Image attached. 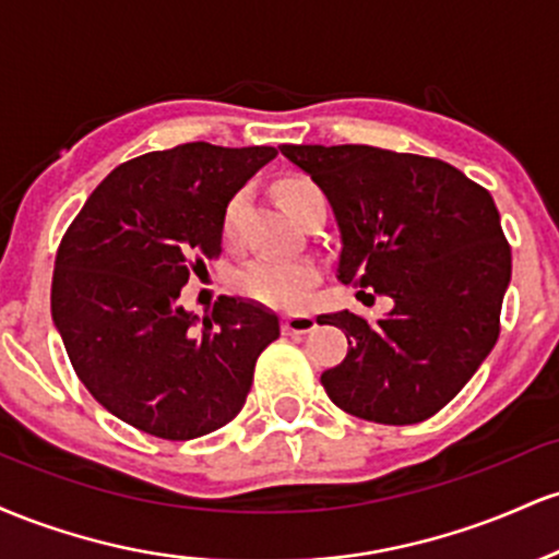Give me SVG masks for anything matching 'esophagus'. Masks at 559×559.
<instances>
[{
    "label": "esophagus",
    "mask_w": 559,
    "mask_h": 559,
    "mask_svg": "<svg viewBox=\"0 0 559 559\" xmlns=\"http://www.w3.org/2000/svg\"><path fill=\"white\" fill-rule=\"evenodd\" d=\"M316 325V318L307 316V312H292V316H284V320H281L284 333H310Z\"/></svg>",
    "instance_id": "obj_1"
}]
</instances>
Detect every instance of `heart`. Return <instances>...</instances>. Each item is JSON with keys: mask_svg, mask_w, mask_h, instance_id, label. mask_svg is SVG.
I'll list each match as a JSON object with an SVG mask.
<instances>
[{"mask_svg": "<svg viewBox=\"0 0 559 559\" xmlns=\"http://www.w3.org/2000/svg\"><path fill=\"white\" fill-rule=\"evenodd\" d=\"M281 207L288 215H297L310 199L323 197L318 183H312L305 176L284 178L275 186ZM241 210V194H236L226 204L223 213V236L234 234L236 217ZM320 278L318 265L312 260H273V258H258L236 271L234 286L241 297L258 301L265 307H278V310H299L307 299H310L312 288H316Z\"/></svg>", "mask_w": 559, "mask_h": 559, "instance_id": "b5f03b06", "label": "heart"}]
</instances>
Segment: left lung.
Returning a JSON list of instances; mask_svg holds the SVG:
<instances>
[{"label":"left lung","mask_w":559,"mask_h":559,"mask_svg":"<svg viewBox=\"0 0 559 559\" xmlns=\"http://www.w3.org/2000/svg\"><path fill=\"white\" fill-rule=\"evenodd\" d=\"M329 197L338 230V278L391 297L381 320L320 316L349 352L320 376L355 418L413 426L460 394L499 338L512 254L484 186L436 157L365 144H284Z\"/></svg>","instance_id":"8db88e82"}]
</instances>
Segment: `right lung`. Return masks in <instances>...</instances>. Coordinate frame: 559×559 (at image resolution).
Here are the masks:
<instances>
[{
  "mask_svg": "<svg viewBox=\"0 0 559 559\" xmlns=\"http://www.w3.org/2000/svg\"><path fill=\"white\" fill-rule=\"evenodd\" d=\"M273 157V146L207 141L133 157L62 236L55 325L88 394L128 426L186 441L241 413L278 318L223 294L194 325L178 297L204 260L221 258L226 204Z\"/></svg>",
  "mask_w": 559,
  "mask_h": 559,
  "instance_id": "add662e5",
  "label": "right lung"
}]
</instances>
